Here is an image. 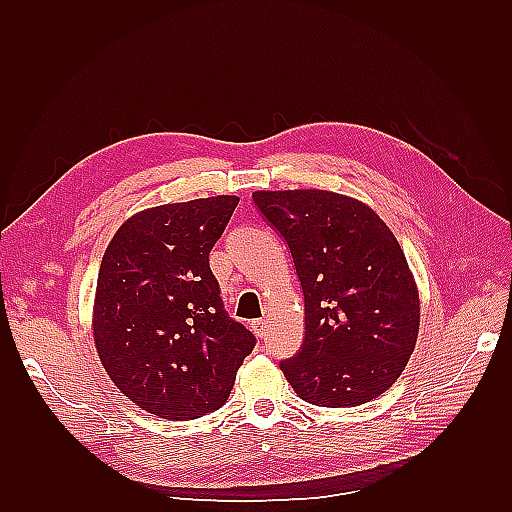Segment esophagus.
I'll return each instance as SVG.
<instances>
[{
  "mask_svg": "<svg viewBox=\"0 0 512 512\" xmlns=\"http://www.w3.org/2000/svg\"><path fill=\"white\" fill-rule=\"evenodd\" d=\"M250 328H253V332L259 336V339H264V336H266V321L264 319L253 321V323H250Z\"/></svg>",
  "mask_w": 512,
  "mask_h": 512,
  "instance_id": "34e87169",
  "label": "esophagus"
}]
</instances>
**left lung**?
<instances>
[{
  "mask_svg": "<svg viewBox=\"0 0 512 512\" xmlns=\"http://www.w3.org/2000/svg\"><path fill=\"white\" fill-rule=\"evenodd\" d=\"M264 220L286 239L306 303V336L279 367L319 407L380 396L416 347L420 306L407 259L387 224L341 193L255 191Z\"/></svg>",
  "mask_w": 512,
  "mask_h": 512,
  "instance_id": "left-lung-1",
  "label": "left lung"
}]
</instances>
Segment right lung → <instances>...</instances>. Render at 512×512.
Here are the masks:
<instances>
[{
    "instance_id": "right-lung-1",
    "label": "right lung",
    "mask_w": 512,
    "mask_h": 512,
    "mask_svg": "<svg viewBox=\"0 0 512 512\" xmlns=\"http://www.w3.org/2000/svg\"><path fill=\"white\" fill-rule=\"evenodd\" d=\"M239 198L162 204L118 228L94 301V343L114 385L140 409L195 420L231 394L255 334L228 317L209 266Z\"/></svg>"
}]
</instances>
